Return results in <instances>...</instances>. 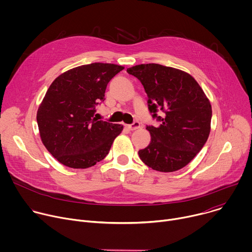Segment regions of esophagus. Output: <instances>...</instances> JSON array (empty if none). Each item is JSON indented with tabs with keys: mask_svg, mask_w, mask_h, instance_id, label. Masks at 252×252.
Here are the masks:
<instances>
[{
	"mask_svg": "<svg viewBox=\"0 0 252 252\" xmlns=\"http://www.w3.org/2000/svg\"><path fill=\"white\" fill-rule=\"evenodd\" d=\"M126 127H127L129 130H135V129H137V128L140 127V124H139L138 122H134V123L131 124V125H127Z\"/></svg>",
	"mask_w": 252,
	"mask_h": 252,
	"instance_id": "34e87169",
	"label": "esophagus"
}]
</instances>
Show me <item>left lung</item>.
<instances>
[{"mask_svg": "<svg viewBox=\"0 0 252 252\" xmlns=\"http://www.w3.org/2000/svg\"><path fill=\"white\" fill-rule=\"evenodd\" d=\"M126 71L142 84L149 110L160 124L147 126L152 140L138 151L140 159L162 172L185 167L201 151L210 132L212 111L204 92L189 74L174 67L142 63Z\"/></svg>", "mask_w": 252, "mask_h": 252, "instance_id": "left-lung-1", "label": "left lung"}]
</instances>
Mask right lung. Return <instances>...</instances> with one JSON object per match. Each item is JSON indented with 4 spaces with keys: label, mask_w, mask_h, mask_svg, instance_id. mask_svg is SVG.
I'll return each mask as SVG.
<instances>
[{
    "label": "right lung",
    "mask_w": 252,
    "mask_h": 252,
    "mask_svg": "<svg viewBox=\"0 0 252 252\" xmlns=\"http://www.w3.org/2000/svg\"><path fill=\"white\" fill-rule=\"evenodd\" d=\"M125 67L114 63L84 64L60 75L40 104L37 122L41 139L58 161L88 168L109 154L124 126L94 118L109 82Z\"/></svg>",
    "instance_id": "add662e5"
}]
</instances>
